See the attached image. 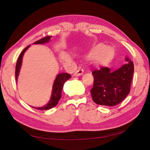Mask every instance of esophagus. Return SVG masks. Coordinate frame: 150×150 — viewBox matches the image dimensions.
I'll return each instance as SVG.
<instances>
[{"mask_svg": "<svg viewBox=\"0 0 150 150\" xmlns=\"http://www.w3.org/2000/svg\"><path fill=\"white\" fill-rule=\"evenodd\" d=\"M83 69H78L75 73H74V75H75V76H79V75H83Z\"/></svg>", "mask_w": 150, "mask_h": 150, "instance_id": "esophagus-1", "label": "esophagus"}]
</instances>
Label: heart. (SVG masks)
Returning <instances> with one entry per match:
<instances>
[{
  "mask_svg": "<svg viewBox=\"0 0 150 150\" xmlns=\"http://www.w3.org/2000/svg\"><path fill=\"white\" fill-rule=\"evenodd\" d=\"M115 55V51L112 47H106L103 44H98L91 50L88 57L96 59L98 65L105 66L112 60Z\"/></svg>",
  "mask_w": 150,
  "mask_h": 150,
  "instance_id": "b5f03b06",
  "label": "heart"
}]
</instances>
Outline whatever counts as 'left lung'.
Segmentation results:
<instances>
[{
  "label": "left lung",
  "instance_id": "left-lung-1",
  "mask_svg": "<svg viewBox=\"0 0 150 150\" xmlns=\"http://www.w3.org/2000/svg\"><path fill=\"white\" fill-rule=\"evenodd\" d=\"M125 60L127 64L115 71H111L109 68L101 67L92 72L94 83L91 93L94 102L115 106L128 95L134 73V63L128 57Z\"/></svg>",
  "mask_w": 150,
  "mask_h": 150
}]
</instances>
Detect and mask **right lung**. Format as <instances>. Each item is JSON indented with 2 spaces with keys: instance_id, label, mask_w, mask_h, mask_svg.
I'll list each match as a JSON object with an SVG mask.
<instances>
[{
  "instance_id": "1",
  "label": "right lung",
  "mask_w": 150,
  "mask_h": 150,
  "mask_svg": "<svg viewBox=\"0 0 150 150\" xmlns=\"http://www.w3.org/2000/svg\"><path fill=\"white\" fill-rule=\"evenodd\" d=\"M52 36H47L35 42V45H38V44H45L47 42H49L50 41V39ZM31 45L27 46L23 51L21 52V53L20 54L18 59L16 65V71H15V75H16V80L17 81L18 77L20 70H21V65H22V60H23V57L24 55L25 52L27 51L28 48H29ZM71 77V75L69 73H59L57 75L56 78L55 79L54 83L53 85V90H52V93L51 96V99H50L49 102L47 103V105L45 106H42L41 108H34L37 110H49L51 109L52 108L55 107V105L57 104L59 99H60L62 97V91L63 89V86L64 83L67 81L68 79H69Z\"/></svg>"
}]
</instances>
